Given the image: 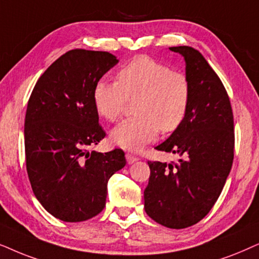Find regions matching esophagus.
<instances>
[{"instance_id": "obj_1", "label": "esophagus", "mask_w": 259, "mask_h": 259, "mask_svg": "<svg viewBox=\"0 0 259 259\" xmlns=\"http://www.w3.org/2000/svg\"><path fill=\"white\" fill-rule=\"evenodd\" d=\"M125 157H126V161H127V163H129V164H132V163H134V162H136V161L140 160L139 157L135 156V155H134V154H130V153H127L125 155Z\"/></svg>"}]
</instances>
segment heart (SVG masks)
I'll list each match as a JSON object with an SVG mask.
<instances>
[{
    "label": "heart",
    "instance_id": "heart-1",
    "mask_svg": "<svg viewBox=\"0 0 259 259\" xmlns=\"http://www.w3.org/2000/svg\"><path fill=\"white\" fill-rule=\"evenodd\" d=\"M117 81L99 80L94 89L98 115L116 122L129 99L137 116L123 120L111 133L112 142L130 151L142 150L160 130L171 133L184 123L192 98L188 75L148 55H139L120 68Z\"/></svg>",
    "mask_w": 259,
    "mask_h": 259
}]
</instances>
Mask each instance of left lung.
Returning <instances> with one entry per match:
<instances>
[{"instance_id": "1", "label": "left lung", "mask_w": 259, "mask_h": 259, "mask_svg": "<svg viewBox=\"0 0 259 259\" xmlns=\"http://www.w3.org/2000/svg\"><path fill=\"white\" fill-rule=\"evenodd\" d=\"M186 61L192 98L184 123L156 147L179 154V163L148 161L150 177L144 209L154 222L185 229L211 211L229 177L234 156L233 112L225 86L199 51L169 47Z\"/></svg>"}]
</instances>
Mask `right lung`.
Returning a JSON list of instances; mask_svg holds the SVG:
<instances>
[{"label": "right lung", "mask_w": 259, "mask_h": 259, "mask_svg": "<svg viewBox=\"0 0 259 259\" xmlns=\"http://www.w3.org/2000/svg\"><path fill=\"white\" fill-rule=\"evenodd\" d=\"M117 63L109 52L71 50L44 72L29 97L27 174L40 204L63 222L101 213L109 179L126 163L122 149L89 150L105 137L92 98L95 85Z\"/></svg>", "instance_id": "add662e5"}]
</instances>
